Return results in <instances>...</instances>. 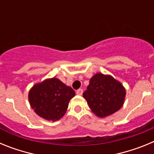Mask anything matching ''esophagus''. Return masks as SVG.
Here are the masks:
<instances>
[{"label":"esophagus","instance_id":"1","mask_svg":"<svg viewBox=\"0 0 154 154\" xmlns=\"http://www.w3.org/2000/svg\"><path fill=\"white\" fill-rule=\"evenodd\" d=\"M82 93H83V90H82V89H79L76 91V94H77V95H79V96H82Z\"/></svg>","mask_w":154,"mask_h":154}]
</instances>
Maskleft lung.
<instances>
[{"label":"left lung","instance_id":"left-lung-1","mask_svg":"<svg viewBox=\"0 0 154 154\" xmlns=\"http://www.w3.org/2000/svg\"><path fill=\"white\" fill-rule=\"evenodd\" d=\"M92 112L98 117L104 118L117 112L123 106L126 89L120 82L110 75H94L83 92Z\"/></svg>","mask_w":154,"mask_h":154}]
</instances>
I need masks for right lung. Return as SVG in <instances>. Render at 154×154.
I'll list each match as a JSON object with an SVG mask.
<instances>
[{
	"label": "right lung",
	"mask_w": 154,
	"mask_h": 154,
	"mask_svg": "<svg viewBox=\"0 0 154 154\" xmlns=\"http://www.w3.org/2000/svg\"><path fill=\"white\" fill-rule=\"evenodd\" d=\"M75 96L71 87L54 77L34 85L28 93V100L35 113L54 122L65 115L70 99Z\"/></svg>",
	"instance_id": "1"
}]
</instances>
